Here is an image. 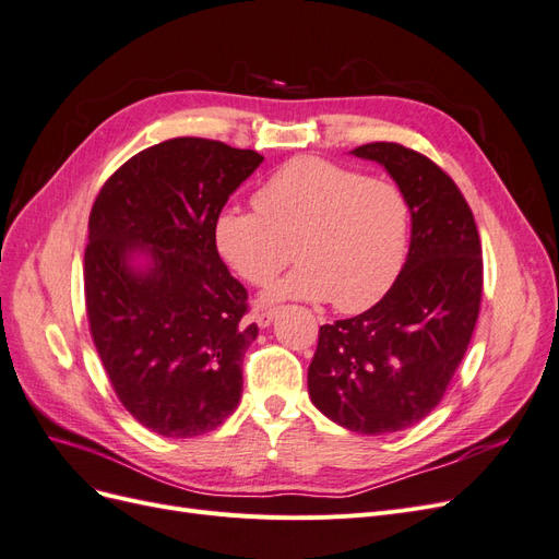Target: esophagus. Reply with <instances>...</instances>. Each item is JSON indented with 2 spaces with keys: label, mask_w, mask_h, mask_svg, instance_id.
I'll return each instance as SVG.
<instances>
[{
  "label": "esophagus",
  "mask_w": 559,
  "mask_h": 559,
  "mask_svg": "<svg viewBox=\"0 0 559 559\" xmlns=\"http://www.w3.org/2000/svg\"><path fill=\"white\" fill-rule=\"evenodd\" d=\"M277 314H280V308H267V310H261V312L257 314V324H259L261 329H267L270 324H273Z\"/></svg>",
  "instance_id": "obj_1"
}]
</instances>
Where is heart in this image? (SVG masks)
Masks as SVG:
<instances>
[{
  "label": "heart",
  "instance_id": "obj_1",
  "mask_svg": "<svg viewBox=\"0 0 559 559\" xmlns=\"http://www.w3.org/2000/svg\"><path fill=\"white\" fill-rule=\"evenodd\" d=\"M257 210L226 205L214 216V249L249 284L273 280L265 298L331 300L361 312L392 289L411 242V202L396 183L314 156H298L270 175Z\"/></svg>",
  "mask_w": 559,
  "mask_h": 559
}]
</instances>
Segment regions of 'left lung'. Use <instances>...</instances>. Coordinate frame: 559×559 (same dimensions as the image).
<instances>
[{"label": "left lung", "mask_w": 559, "mask_h": 559, "mask_svg": "<svg viewBox=\"0 0 559 559\" xmlns=\"http://www.w3.org/2000/svg\"><path fill=\"white\" fill-rule=\"evenodd\" d=\"M382 165L411 202V247L373 308L319 329L308 392L349 431L380 436L425 419L462 364L483 296L480 238L456 183L392 142L349 151Z\"/></svg>", "instance_id": "1"}]
</instances>
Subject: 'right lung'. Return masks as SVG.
<instances>
[{"label":"right lung","instance_id":"obj_1","mask_svg":"<svg viewBox=\"0 0 559 559\" xmlns=\"http://www.w3.org/2000/svg\"><path fill=\"white\" fill-rule=\"evenodd\" d=\"M263 156L175 138L109 177L88 218L86 310L116 396L165 438L216 429L238 408L259 326L214 249L218 210Z\"/></svg>","mask_w":559,"mask_h":559}]
</instances>
